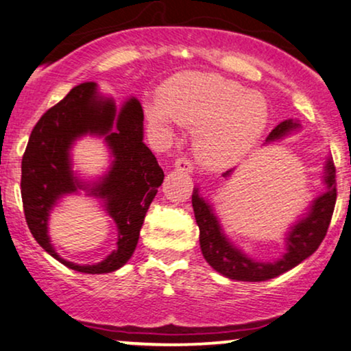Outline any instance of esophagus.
<instances>
[{"label": "esophagus", "instance_id": "obj_1", "mask_svg": "<svg viewBox=\"0 0 351 351\" xmlns=\"http://www.w3.org/2000/svg\"><path fill=\"white\" fill-rule=\"evenodd\" d=\"M175 168H176V170H180V171L191 173V171H193V162L188 160V158H176Z\"/></svg>", "mask_w": 351, "mask_h": 351}]
</instances>
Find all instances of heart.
Returning a JSON list of instances; mask_svg holds the SVG:
<instances>
[{
	"instance_id": "obj_1",
	"label": "heart",
	"mask_w": 351,
	"mask_h": 351,
	"mask_svg": "<svg viewBox=\"0 0 351 351\" xmlns=\"http://www.w3.org/2000/svg\"><path fill=\"white\" fill-rule=\"evenodd\" d=\"M150 119L170 131L175 119L196 130V154L208 168H227L250 152L269 121L267 101L219 74H184L163 88Z\"/></svg>"
}]
</instances>
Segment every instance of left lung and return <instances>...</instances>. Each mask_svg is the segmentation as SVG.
I'll list each match as a JSON object with an SVG mask.
<instances>
[{"label": "left lung", "instance_id": "1", "mask_svg": "<svg viewBox=\"0 0 351 351\" xmlns=\"http://www.w3.org/2000/svg\"><path fill=\"white\" fill-rule=\"evenodd\" d=\"M298 128L300 123L293 121V119H285L274 128L265 143L269 144L282 139ZM324 171H326L324 183L327 184V191L314 199L308 215L296 221L290 228L285 238L287 252L274 263H257V261L247 257L241 250H238L221 232L220 221L214 214V208L207 201H204V197L199 196V189L194 188L193 208L199 227V243H201L204 259L219 274L239 282L269 280V278L278 277V275L285 274L290 269L296 267L300 263H303L306 257L311 256L322 243L327 228H329L332 214H334L337 181L332 158H327ZM230 173L232 170L223 173L225 178L230 176Z\"/></svg>", "mask_w": 351, "mask_h": 351}]
</instances>
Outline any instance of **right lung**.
<instances>
[{
    "label": "right lung",
    "mask_w": 351,
    "mask_h": 351,
    "mask_svg": "<svg viewBox=\"0 0 351 351\" xmlns=\"http://www.w3.org/2000/svg\"><path fill=\"white\" fill-rule=\"evenodd\" d=\"M144 112L139 100L121 108L101 97L95 82L79 84L35 124L22 157L21 194L25 221L35 241L66 267L84 274L114 272L130 261L150 202L163 183V170L144 144ZM106 137L114 162L94 185L82 184L70 170L69 150L81 135ZM86 189L104 201L119 228L117 250L99 265L79 266L57 256L47 237V217L66 193Z\"/></svg>",
    "instance_id": "obj_1"
}]
</instances>
